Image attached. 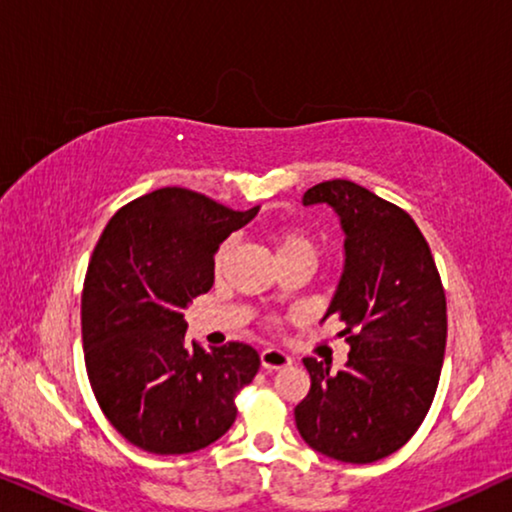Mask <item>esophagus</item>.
Here are the masks:
<instances>
[{
    "mask_svg": "<svg viewBox=\"0 0 512 512\" xmlns=\"http://www.w3.org/2000/svg\"><path fill=\"white\" fill-rule=\"evenodd\" d=\"M261 366L265 370H279V368H286L291 366V356L282 352V349H275V347H268L261 352Z\"/></svg>",
    "mask_w": 512,
    "mask_h": 512,
    "instance_id": "esophagus-1",
    "label": "esophagus"
}]
</instances>
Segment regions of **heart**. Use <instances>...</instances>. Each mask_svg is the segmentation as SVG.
<instances>
[{
    "label": "heart",
    "mask_w": 512,
    "mask_h": 512,
    "mask_svg": "<svg viewBox=\"0 0 512 512\" xmlns=\"http://www.w3.org/2000/svg\"><path fill=\"white\" fill-rule=\"evenodd\" d=\"M268 237H270L272 247H275L277 261L279 258H286L293 254H314V242L305 233H300V230L277 228V230H270ZM230 251H233V242L230 240L219 244V249H216V254H214L216 268H221V265L228 261Z\"/></svg>",
    "instance_id": "1"
}]
</instances>
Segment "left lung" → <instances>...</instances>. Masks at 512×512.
<instances>
[{
	"mask_svg": "<svg viewBox=\"0 0 512 512\" xmlns=\"http://www.w3.org/2000/svg\"><path fill=\"white\" fill-rule=\"evenodd\" d=\"M303 205H328L345 230V270L324 314L347 328V363L303 359L310 391L296 426L312 450L347 464L389 457L412 438L436 396L447 305L422 230L408 212L354 181L307 188Z\"/></svg>",
	"mask_w": 512,
	"mask_h": 512,
	"instance_id": "left-lung-1",
	"label": "left lung"
}]
</instances>
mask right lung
<instances>
[{
	"instance_id": "right-lung-1",
	"label": "right lung",
	"mask_w": 512,
	"mask_h": 512,
	"mask_svg": "<svg viewBox=\"0 0 512 512\" xmlns=\"http://www.w3.org/2000/svg\"><path fill=\"white\" fill-rule=\"evenodd\" d=\"M258 207L235 212L167 186L128 202L90 256L81 335L90 387L104 417L151 454H188L219 440L237 417V391L258 352L186 342L184 310L214 284V254Z\"/></svg>"
}]
</instances>
